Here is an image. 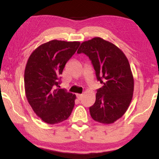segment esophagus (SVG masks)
<instances>
[{"mask_svg":"<svg viewBox=\"0 0 159 159\" xmlns=\"http://www.w3.org/2000/svg\"><path fill=\"white\" fill-rule=\"evenodd\" d=\"M82 96H83V95H82V94H77V98L79 100H81Z\"/></svg>","mask_w":159,"mask_h":159,"instance_id":"34e87169","label":"esophagus"}]
</instances>
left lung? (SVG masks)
<instances>
[{"label":"left lung","instance_id":"1","mask_svg":"<svg viewBox=\"0 0 159 159\" xmlns=\"http://www.w3.org/2000/svg\"><path fill=\"white\" fill-rule=\"evenodd\" d=\"M90 58L98 81L95 102L90 107V116L101 124H112L127 111L133 96L134 78L125 53L113 43L94 38L81 43L77 53Z\"/></svg>","mask_w":159,"mask_h":159}]
</instances>
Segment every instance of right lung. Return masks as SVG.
<instances>
[{"label": "right lung", "instance_id": "obj_1", "mask_svg": "<svg viewBox=\"0 0 159 159\" xmlns=\"http://www.w3.org/2000/svg\"><path fill=\"white\" fill-rule=\"evenodd\" d=\"M80 45L77 41L51 40L37 48L28 58L26 97L37 116L50 125L66 120L75 106L76 95L57 88L65 65Z\"/></svg>", "mask_w": 159, "mask_h": 159}]
</instances>
